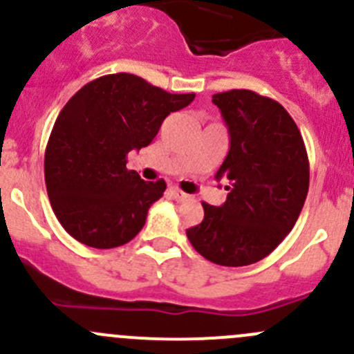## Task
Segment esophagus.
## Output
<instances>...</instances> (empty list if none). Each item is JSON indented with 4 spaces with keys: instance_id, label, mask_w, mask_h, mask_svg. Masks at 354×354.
<instances>
[{
    "instance_id": "1",
    "label": "esophagus",
    "mask_w": 354,
    "mask_h": 354,
    "mask_svg": "<svg viewBox=\"0 0 354 354\" xmlns=\"http://www.w3.org/2000/svg\"><path fill=\"white\" fill-rule=\"evenodd\" d=\"M171 194H173L174 200H178V202H181V200H187L188 197H190V195L185 194V192H181L178 187H171Z\"/></svg>"
}]
</instances>
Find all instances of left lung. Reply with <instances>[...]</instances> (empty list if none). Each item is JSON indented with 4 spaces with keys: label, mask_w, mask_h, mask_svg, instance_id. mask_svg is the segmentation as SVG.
Masks as SVG:
<instances>
[{
    "label": "left lung",
    "mask_w": 354,
    "mask_h": 354,
    "mask_svg": "<svg viewBox=\"0 0 354 354\" xmlns=\"http://www.w3.org/2000/svg\"><path fill=\"white\" fill-rule=\"evenodd\" d=\"M231 144L217 171L230 190L221 207L203 205V221L187 230L192 246L210 262L243 267L262 260L288 236L305 203L310 164L289 113L246 88L212 95Z\"/></svg>",
    "instance_id": "left-lung-1"
}]
</instances>
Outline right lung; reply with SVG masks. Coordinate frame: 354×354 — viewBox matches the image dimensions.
<instances>
[{
    "label": "right lung",
    "instance_id": "1",
    "mask_svg": "<svg viewBox=\"0 0 354 354\" xmlns=\"http://www.w3.org/2000/svg\"><path fill=\"white\" fill-rule=\"evenodd\" d=\"M195 94H169L131 73L88 82L56 118L44 154L49 202L70 236L92 248L133 240L166 181L127 169L128 152L147 147L167 114Z\"/></svg>",
    "mask_w": 354,
    "mask_h": 354
}]
</instances>
